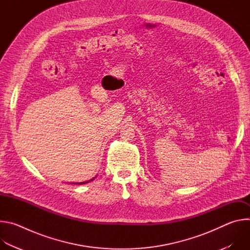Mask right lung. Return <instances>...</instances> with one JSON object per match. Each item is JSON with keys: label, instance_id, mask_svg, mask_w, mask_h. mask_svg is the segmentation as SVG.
Masks as SVG:
<instances>
[{"label": "right lung", "instance_id": "obj_1", "mask_svg": "<svg viewBox=\"0 0 250 250\" xmlns=\"http://www.w3.org/2000/svg\"><path fill=\"white\" fill-rule=\"evenodd\" d=\"M96 178V177H95ZM95 178H92L91 180H89V181H86V182H80V183H72V184H78V185H81V184H86V183H89V182H91V181H93Z\"/></svg>", "mask_w": 250, "mask_h": 250}]
</instances>
